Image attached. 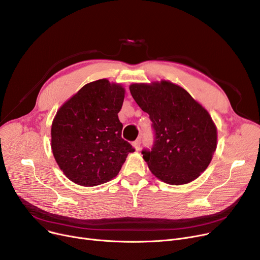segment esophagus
Wrapping results in <instances>:
<instances>
[{
    "instance_id": "esophagus-1",
    "label": "esophagus",
    "mask_w": 260,
    "mask_h": 260,
    "mask_svg": "<svg viewBox=\"0 0 260 260\" xmlns=\"http://www.w3.org/2000/svg\"><path fill=\"white\" fill-rule=\"evenodd\" d=\"M133 145H134V147L137 149V151H139L140 149V145H141V140L140 139H137L136 141H134L133 142Z\"/></svg>"
}]
</instances>
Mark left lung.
I'll use <instances>...</instances> for the list:
<instances>
[{"label":"left lung","mask_w":260,"mask_h":260,"mask_svg":"<svg viewBox=\"0 0 260 260\" xmlns=\"http://www.w3.org/2000/svg\"><path fill=\"white\" fill-rule=\"evenodd\" d=\"M129 90L153 122L154 146L152 151H142L149 171L172 185L197 179L217 147V128L209 112L170 81L134 83Z\"/></svg>","instance_id":"8db88e82"}]
</instances>
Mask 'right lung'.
<instances>
[{
    "instance_id": "right-lung-1",
    "label": "right lung",
    "mask_w": 260,
    "mask_h": 260,
    "mask_svg": "<svg viewBox=\"0 0 260 260\" xmlns=\"http://www.w3.org/2000/svg\"><path fill=\"white\" fill-rule=\"evenodd\" d=\"M125 88L100 79L68 99L51 124V151L71 181L94 186L111 181L134 147L122 139L118 113Z\"/></svg>"
}]
</instances>
